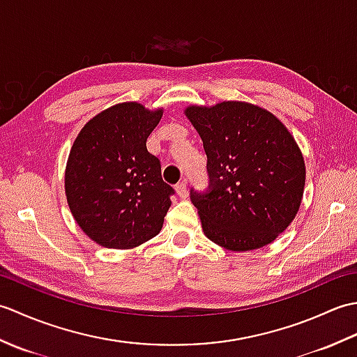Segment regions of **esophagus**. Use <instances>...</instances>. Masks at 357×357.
I'll use <instances>...</instances> for the list:
<instances>
[{
    "mask_svg": "<svg viewBox=\"0 0 357 357\" xmlns=\"http://www.w3.org/2000/svg\"><path fill=\"white\" fill-rule=\"evenodd\" d=\"M174 190H176L178 196H181V198H187L188 192H187V184H185V181H181V183H178V184H176V187H174Z\"/></svg>",
    "mask_w": 357,
    "mask_h": 357,
    "instance_id": "esophagus-1",
    "label": "esophagus"
}]
</instances>
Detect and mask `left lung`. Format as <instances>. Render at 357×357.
<instances>
[{"label": "left lung", "mask_w": 357, "mask_h": 357, "mask_svg": "<svg viewBox=\"0 0 357 357\" xmlns=\"http://www.w3.org/2000/svg\"><path fill=\"white\" fill-rule=\"evenodd\" d=\"M185 116L207 155L208 188L190 190L204 234L231 252L270 244L291 224L304 195L305 164L294 138L248 102L190 105Z\"/></svg>", "instance_id": "1"}]
</instances>
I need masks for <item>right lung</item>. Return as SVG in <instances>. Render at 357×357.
Instances as JSON below:
<instances>
[{"label":"right lung","mask_w":357,"mask_h":357,"mask_svg":"<svg viewBox=\"0 0 357 357\" xmlns=\"http://www.w3.org/2000/svg\"><path fill=\"white\" fill-rule=\"evenodd\" d=\"M161 116L162 109L116 104L90 119L75 139L64 178L67 204L96 244L133 248L161 231L174 190L146 146Z\"/></svg>","instance_id":"right-lung-1"}]
</instances>
